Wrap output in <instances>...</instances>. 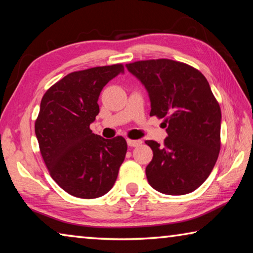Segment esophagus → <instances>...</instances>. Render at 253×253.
Masks as SVG:
<instances>
[{"label":"esophagus","mask_w":253,"mask_h":253,"mask_svg":"<svg viewBox=\"0 0 253 253\" xmlns=\"http://www.w3.org/2000/svg\"><path fill=\"white\" fill-rule=\"evenodd\" d=\"M127 144H128V146L135 147V146L141 145L142 141H141V139H129V138H128V139H127Z\"/></svg>","instance_id":"34e87169"}]
</instances>
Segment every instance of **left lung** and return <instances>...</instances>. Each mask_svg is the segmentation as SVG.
Wrapping results in <instances>:
<instances>
[{
	"label": "left lung",
	"mask_w": 253,
	"mask_h": 253,
	"mask_svg": "<svg viewBox=\"0 0 253 253\" xmlns=\"http://www.w3.org/2000/svg\"><path fill=\"white\" fill-rule=\"evenodd\" d=\"M146 87L150 116L164 118L163 145L145 143L153 151L146 167L151 187L166 195H186L208 178L220 150V108L210 83L188 64L160 58L126 64Z\"/></svg>",
	"instance_id": "8db88e82"
}]
</instances>
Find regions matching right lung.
Returning a JSON list of instances; mask_svg holds the SVG:
<instances>
[{"label":"right lung","instance_id":"1","mask_svg":"<svg viewBox=\"0 0 253 253\" xmlns=\"http://www.w3.org/2000/svg\"><path fill=\"white\" fill-rule=\"evenodd\" d=\"M123 64L72 72L43 94L35 123L40 153L50 177L74 197L92 199L109 191L127 152L122 136L107 139L90 129L106 84Z\"/></svg>","mask_w":253,"mask_h":253}]
</instances>
